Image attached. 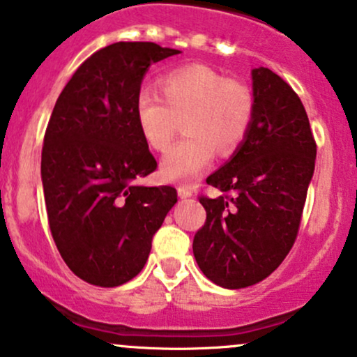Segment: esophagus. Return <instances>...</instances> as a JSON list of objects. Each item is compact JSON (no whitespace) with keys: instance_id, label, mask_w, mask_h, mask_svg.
<instances>
[{"instance_id":"obj_1","label":"esophagus","mask_w":357,"mask_h":357,"mask_svg":"<svg viewBox=\"0 0 357 357\" xmlns=\"http://www.w3.org/2000/svg\"><path fill=\"white\" fill-rule=\"evenodd\" d=\"M178 195H179V198H191L193 197V191H191L188 186H179Z\"/></svg>"}]
</instances>
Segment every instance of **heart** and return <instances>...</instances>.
<instances>
[{
    "mask_svg": "<svg viewBox=\"0 0 357 357\" xmlns=\"http://www.w3.org/2000/svg\"><path fill=\"white\" fill-rule=\"evenodd\" d=\"M160 88L164 98L149 88L137 93V127L149 147L164 151L185 119L188 135L166 152L160 174L166 181L190 183L210 166L215 147L230 152L248 135L254 116L252 91L203 64L169 70Z\"/></svg>",
    "mask_w": 357,
    "mask_h": 357,
    "instance_id": "heart-1",
    "label": "heart"
}]
</instances>
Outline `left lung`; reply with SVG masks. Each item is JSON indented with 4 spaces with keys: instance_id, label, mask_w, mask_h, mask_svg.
Listing matches in <instances>:
<instances>
[{
    "instance_id": "obj_1",
    "label": "left lung",
    "mask_w": 357,
    "mask_h": 357,
    "mask_svg": "<svg viewBox=\"0 0 357 357\" xmlns=\"http://www.w3.org/2000/svg\"><path fill=\"white\" fill-rule=\"evenodd\" d=\"M250 76V128L206 178L223 195L199 198L206 222L193 238L199 269L229 289L259 283L288 256L315 169L317 146L298 95L268 68Z\"/></svg>"
}]
</instances>
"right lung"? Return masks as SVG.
Segmentation results:
<instances>
[{"mask_svg":"<svg viewBox=\"0 0 357 357\" xmlns=\"http://www.w3.org/2000/svg\"><path fill=\"white\" fill-rule=\"evenodd\" d=\"M181 50L116 42L98 50L57 98L42 149L50 232L77 278L120 287L146 266L152 236L178 202L171 186H142L155 171L135 121V96L151 64Z\"/></svg>","mask_w":357,"mask_h":357,"instance_id":"right-lung-1","label":"right lung"}]
</instances>
